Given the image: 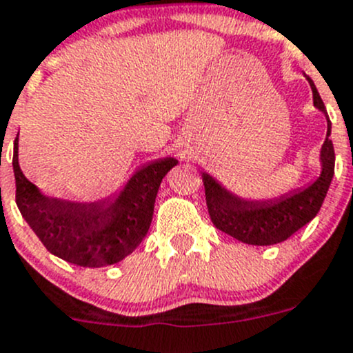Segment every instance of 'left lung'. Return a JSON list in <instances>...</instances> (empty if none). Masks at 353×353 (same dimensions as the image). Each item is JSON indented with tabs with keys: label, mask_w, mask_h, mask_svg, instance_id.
Here are the masks:
<instances>
[{
	"label": "left lung",
	"mask_w": 353,
	"mask_h": 353,
	"mask_svg": "<svg viewBox=\"0 0 353 353\" xmlns=\"http://www.w3.org/2000/svg\"><path fill=\"white\" fill-rule=\"evenodd\" d=\"M312 90V101L318 110L326 115L328 130L321 146V173L311 185L287 192L270 201H246L231 194L216 178L202 173L205 188L207 209L210 221L217 230L232 236L246 245L268 246L285 241L287 238L306 226L321 209L333 173H335V150L330 139L332 122L326 114L325 103L310 76H306Z\"/></svg>",
	"instance_id": "8db88e82"
}]
</instances>
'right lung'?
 I'll list each match as a JSON object with an SVG mask.
<instances>
[{
	"mask_svg": "<svg viewBox=\"0 0 353 353\" xmlns=\"http://www.w3.org/2000/svg\"><path fill=\"white\" fill-rule=\"evenodd\" d=\"M175 158L151 161L127 181L115 201L71 202L43 195L18 165V136L13 146L17 205L32 231L52 255L79 267L117 263L148 234L158 188Z\"/></svg>",
	"mask_w": 353,
	"mask_h": 353,
	"instance_id": "right-lung-1",
	"label": "right lung"
}]
</instances>
